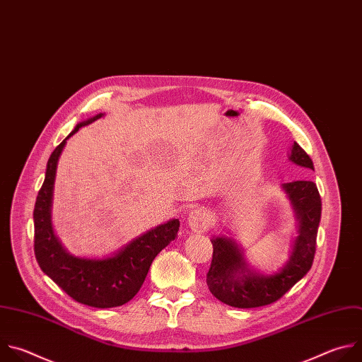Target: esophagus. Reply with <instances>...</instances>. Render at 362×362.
<instances>
[{
  "label": "esophagus",
  "instance_id": "34e87169",
  "mask_svg": "<svg viewBox=\"0 0 362 362\" xmlns=\"http://www.w3.org/2000/svg\"><path fill=\"white\" fill-rule=\"evenodd\" d=\"M188 226L194 233H204L209 228V214L204 208H197L188 214Z\"/></svg>",
  "mask_w": 362,
  "mask_h": 362
}]
</instances>
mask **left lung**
Wrapping results in <instances>:
<instances>
[{
	"label": "left lung",
	"mask_w": 362,
	"mask_h": 362,
	"mask_svg": "<svg viewBox=\"0 0 362 362\" xmlns=\"http://www.w3.org/2000/svg\"><path fill=\"white\" fill-rule=\"evenodd\" d=\"M288 160L314 170L310 156L294 142ZM294 209L298 235L286 264L272 272L262 274L247 262L243 248L228 237H214L212 261L206 274L211 294L235 308H255L275 303L310 271L317 245L321 221V197L313 181L301 180L281 185Z\"/></svg>",
	"instance_id": "left-lung-1"
}]
</instances>
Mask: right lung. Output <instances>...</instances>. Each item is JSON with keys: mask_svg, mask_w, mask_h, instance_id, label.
Segmentation results:
<instances>
[{"mask_svg": "<svg viewBox=\"0 0 362 362\" xmlns=\"http://www.w3.org/2000/svg\"><path fill=\"white\" fill-rule=\"evenodd\" d=\"M104 117L103 112L81 121L52 151L44 184L34 208V251L42 269L72 300L94 308H112L127 304L139 291L154 258L177 238L180 221L173 218L148 230L105 258L71 255L54 234L51 209L59 156L66 139L81 127Z\"/></svg>", "mask_w": 362, "mask_h": 362, "instance_id": "add662e5", "label": "right lung"}]
</instances>
